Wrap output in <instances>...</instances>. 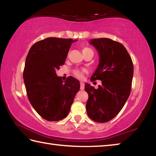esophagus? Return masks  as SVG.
<instances>
[{
  "label": "esophagus",
  "mask_w": 156,
  "mask_h": 156,
  "mask_svg": "<svg viewBox=\"0 0 156 156\" xmlns=\"http://www.w3.org/2000/svg\"><path fill=\"white\" fill-rule=\"evenodd\" d=\"M84 89V83L83 82H80V90H83Z\"/></svg>",
  "instance_id": "34e87169"
}]
</instances>
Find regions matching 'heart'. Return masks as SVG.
Instances as JSON below:
<instances>
[{
    "instance_id": "b5f03b06",
    "label": "heart",
    "mask_w": 156,
    "mask_h": 156,
    "mask_svg": "<svg viewBox=\"0 0 156 156\" xmlns=\"http://www.w3.org/2000/svg\"><path fill=\"white\" fill-rule=\"evenodd\" d=\"M89 51H92V50L89 48V47H84L82 48V51H83V55L87 54V53L89 52ZM86 71L84 69H82V70H80V69H75L74 71H73V73H74V75L76 76V77H77L78 78H80V79H82L83 78L84 76V73H85Z\"/></svg>"
}]
</instances>
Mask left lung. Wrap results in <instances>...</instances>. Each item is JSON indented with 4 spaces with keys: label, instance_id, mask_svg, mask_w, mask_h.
<instances>
[{
    "label": "left lung",
    "instance_id": "left-lung-1",
    "mask_svg": "<svg viewBox=\"0 0 156 156\" xmlns=\"http://www.w3.org/2000/svg\"><path fill=\"white\" fill-rule=\"evenodd\" d=\"M89 43L99 53V65L91 81L100 80L95 89L88 83L84 90L89 95L86 109L89 117L97 122L112 120L125 105L131 93L133 65L122 44L109 38L91 39Z\"/></svg>",
    "mask_w": 156,
    "mask_h": 156
}]
</instances>
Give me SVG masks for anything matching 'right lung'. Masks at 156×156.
<instances>
[{"mask_svg": "<svg viewBox=\"0 0 156 156\" xmlns=\"http://www.w3.org/2000/svg\"><path fill=\"white\" fill-rule=\"evenodd\" d=\"M72 38H47L34 43L26 58L23 79L28 99L47 121H58L69 113L80 83L72 76L63 82L56 71L65 65Z\"/></svg>", "mask_w": 156, "mask_h": 156, "instance_id": "1", "label": "right lung"}]
</instances>
